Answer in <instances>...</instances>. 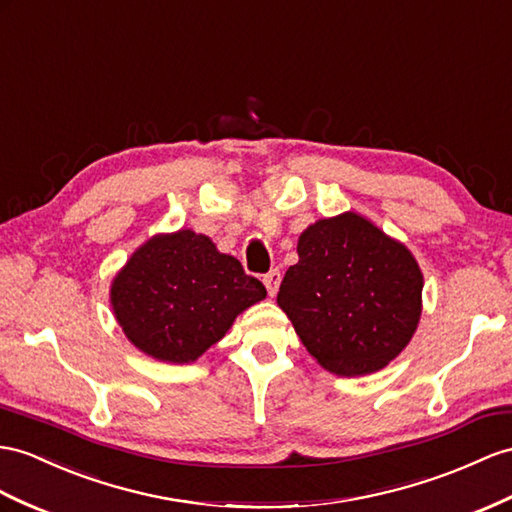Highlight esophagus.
Segmentation results:
<instances>
[{
	"mask_svg": "<svg viewBox=\"0 0 512 512\" xmlns=\"http://www.w3.org/2000/svg\"><path fill=\"white\" fill-rule=\"evenodd\" d=\"M264 285H266V290H268L270 296L277 294L279 292V285H281V272L277 268L270 270L266 277H264Z\"/></svg>",
	"mask_w": 512,
	"mask_h": 512,
	"instance_id": "1",
	"label": "esophagus"
}]
</instances>
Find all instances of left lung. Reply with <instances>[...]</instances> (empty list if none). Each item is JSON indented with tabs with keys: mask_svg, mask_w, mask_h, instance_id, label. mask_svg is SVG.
Returning a JSON list of instances; mask_svg holds the SVG:
<instances>
[{
	"mask_svg": "<svg viewBox=\"0 0 512 512\" xmlns=\"http://www.w3.org/2000/svg\"><path fill=\"white\" fill-rule=\"evenodd\" d=\"M277 296L309 355L337 376L383 370L409 346L424 277L402 242L344 212L309 225Z\"/></svg>",
	"mask_w": 512,
	"mask_h": 512,
	"instance_id": "8db88e82",
	"label": "left lung"
}]
</instances>
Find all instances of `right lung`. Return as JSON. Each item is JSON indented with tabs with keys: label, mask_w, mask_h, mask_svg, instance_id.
I'll return each instance as SVG.
<instances>
[{
	"label": "right lung",
	"mask_w": 512,
	"mask_h": 512,
	"mask_svg": "<svg viewBox=\"0 0 512 512\" xmlns=\"http://www.w3.org/2000/svg\"><path fill=\"white\" fill-rule=\"evenodd\" d=\"M264 298L261 281L192 229L155 233L110 285V305L125 337L164 363L196 361Z\"/></svg>",
	"instance_id": "add662e5"
}]
</instances>
